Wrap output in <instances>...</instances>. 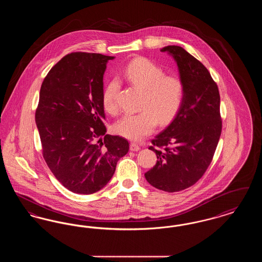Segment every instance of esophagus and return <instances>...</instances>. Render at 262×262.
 Returning a JSON list of instances; mask_svg holds the SVG:
<instances>
[{"label":"esophagus","instance_id":"esophagus-1","mask_svg":"<svg viewBox=\"0 0 262 262\" xmlns=\"http://www.w3.org/2000/svg\"><path fill=\"white\" fill-rule=\"evenodd\" d=\"M129 149L132 150V151H138V150L140 149V146L137 144V143H135V142H132L130 145H129Z\"/></svg>","mask_w":262,"mask_h":262}]
</instances>
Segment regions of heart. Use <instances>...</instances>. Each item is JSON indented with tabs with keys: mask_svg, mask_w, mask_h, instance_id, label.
Returning a JSON list of instances; mask_svg holds the SVG:
<instances>
[{
	"mask_svg": "<svg viewBox=\"0 0 262 262\" xmlns=\"http://www.w3.org/2000/svg\"><path fill=\"white\" fill-rule=\"evenodd\" d=\"M159 64L147 58L138 57L126 64L125 80L142 90L140 112L126 114L115 125V130L130 140H139L153 132L157 123L166 125L180 112L186 94L184 81L176 75H165ZM119 83L109 81L102 93L104 109L115 115L119 111L117 93Z\"/></svg>",
	"mask_w": 262,
	"mask_h": 262,
	"instance_id": "1",
	"label": "heart"
}]
</instances>
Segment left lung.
I'll return each instance as SVG.
<instances>
[{"instance_id":"left-lung-1","label":"left lung","mask_w":262,"mask_h":262,"mask_svg":"<svg viewBox=\"0 0 262 262\" xmlns=\"http://www.w3.org/2000/svg\"><path fill=\"white\" fill-rule=\"evenodd\" d=\"M178 64L186 94L173 122L151 140L157 156L144 176L151 186L176 192L194 185L210 165L222 132L220 94L208 70L180 46H166Z\"/></svg>"}]
</instances>
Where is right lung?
<instances>
[{"instance_id":"add662e5","label":"right lung","mask_w":262,"mask_h":262,"mask_svg":"<svg viewBox=\"0 0 262 262\" xmlns=\"http://www.w3.org/2000/svg\"><path fill=\"white\" fill-rule=\"evenodd\" d=\"M113 59L71 53L51 69L40 89L35 122L43 157L56 179L75 193L91 194L105 187L128 152L125 137L105 135L103 75Z\"/></svg>"}]
</instances>
